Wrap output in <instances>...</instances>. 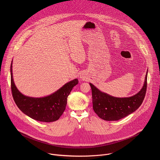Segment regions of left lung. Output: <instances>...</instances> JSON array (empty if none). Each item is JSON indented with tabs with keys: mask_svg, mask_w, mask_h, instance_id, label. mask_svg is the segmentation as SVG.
Segmentation results:
<instances>
[{
	"mask_svg": "<svg viewBox=\"0 0 160 160\" xmlns=\"http://www.w3.org/2000/svg\"><path fill=\"white\" fill-rule=\"evenodd\" d=\"M148 72L139 92L129 98H115L101 92L90 83L92 89L93 109L98 117L106 121L119 120L129 115L142 104L147 89Z\"/></svg>",
	"mask_w": 160,
	"mask_h": 160,
	"instance_id": "1",
	"label": "left lung"
}]
</instances>
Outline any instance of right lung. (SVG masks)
I'll list each match as a JSON object with an SVG mask.
<instances>
[{
    "mask_svg": "<svg viewBox=\"0 0 160 160\" xmlns=\"http://www.w3.org/2000/svg\"><path fill=\"white\" fill-rule=\"evenodd\" d=\"M78 83V80L74 79L64 85L54 93L44 98L26 96L19 92L14 84L12 62L11 64V91L14 101L22 112L37 121L52 122L58 120L66 109L68 96Z\"/></svg>",
    "mask_w": 160,
    "mask_h": 160,
    "instance_id": "right-lung-1",
    "label": "right lung"
}]
</instances>
